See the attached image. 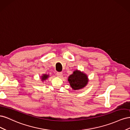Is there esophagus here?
<instances>
[{
    "instance_id": "esophagus-1",
    "label": "esophagus",
    "mask_w": 130,
    "mask_h": 130,
    "mask_svg": "<svg viewBox=\"0 0 130 130\" xmlns=\"http://www.w3.org/2000/svg\"><path fill=\"white\" fill-rule=\"evenodd\" d=\"M62 75V72H57L56 73V75L58 77H61Z\"/></svg>"
}]
</instances>
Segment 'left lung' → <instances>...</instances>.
Masks as SVG:
<instances>
[{"label": "left lung", "mask_w": 130, "mask_h": 130, "mask_svg": "<svg viewBox=\"0 0 130 130\" xmlns=\"http://www.w3.org/2000/svg\"><path fill=\"white\" fill-rule=\"evenodd\" d=\"M68 80L70 87L74 90H78L84 88L87 85L88 78L87 75L76 70L69 76Z\"/></svg>", "instance_id": "left-lung-1"}]
</instances>
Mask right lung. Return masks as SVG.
Segmentation results:
<instances>
[{"label": "right lung", "mask_w": 130, "mask_h": 130, "mask_svg": "<svg viewBox=\"0 0 130 130\" xmlns=\"http://www.w3.org/2000/svg\"><path fill=\"white\" fill-rule=\"evenodd\" d=\"M49 77V75H48L47 74H43V75L41 76V79H42V81H44V80H45L46 78H48Z\"/></svg>", "instance_id": "right-lung-1"}]
</instances>
